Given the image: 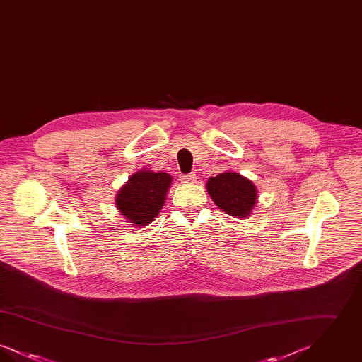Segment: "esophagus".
Returning a JSON list of instances; mask_svg holds the SVG:
<instances>
[{"mask_svg": "<svg viewBox=\"0 0 362 362\" xmlns=\"http://www.w3.org/2000/svg\"><path fill=\"white\" fill-rule=\"evenodd\" d=\"M179 177H180L182 183H187V185L194 183V182H195V179H197L195 173H183V175H180Z\"/></svg>", "mask_w": 362, "mask_h": 362, "instance_id": "obj_1", "label": "esophagus"}]
</instances>
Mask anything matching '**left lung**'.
<instances>
[{
	"label": "left lung",
	"mask_w": 362,
	"mask_h": 362,
	"mask_svg": "<svg viewBox=\"0 0 362 362\" xmlns=\"http://www.w3.org/2000/svg\"><path fill=\"white\" fill-rule=\"evenodd\" d=\"M206 187L214 204L235 217L248 216L257 202L255 186L240 173H218L207 180Z\"/></svg>",
	"instance_id": "obj_1"
}]
</instances>
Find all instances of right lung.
<instances>
[{"instance_id": "1", "label": "right lung", "mask_w": 362, "mask_h": 362, "mask_svg": "<svg viewBox=\"0 0 362 362\" xmlns=\"http://www.w3.org/2000/svg\"><path fill=\"white\" fill-rule=\"evenodd\" d=\"M171 180V175L165 173H134L117 195V207L122 216L136 226L153 221L164 205Z\"/></svg>"}]
</instances>
